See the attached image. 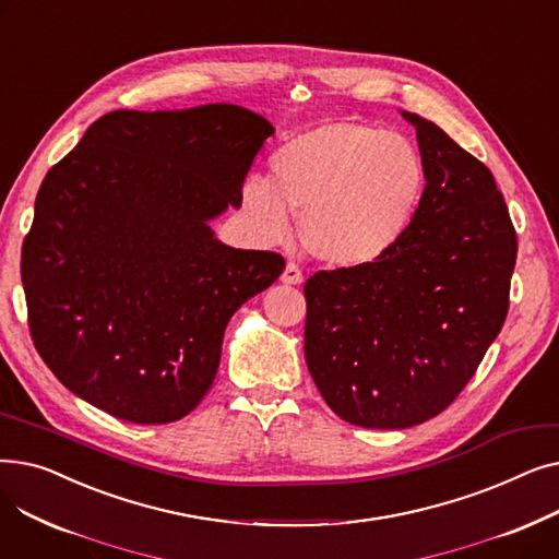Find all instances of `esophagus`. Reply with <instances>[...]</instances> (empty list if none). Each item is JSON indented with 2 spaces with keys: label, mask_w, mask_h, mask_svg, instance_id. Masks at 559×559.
Segmentation results:
<instances>
[{
  "label": "esophagus",
  "mask_w": 559,
  "mask_h": 559,
  "mask_svg": "<svg viewBox=\"0 0 559 559\" xmlns=\"http://www.w3.org/2000/svg\"><path fill=\"white\" fill-rule=\"evenodd\" d=\"M281 281H283L285 285H301V283H304V274H301V270H299V264L287 262L283 274H281Z\"/></svg>",
  "instance_id": "obj_1"
}]
</instances>
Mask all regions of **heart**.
Here are the masks:
<instances>
[{"mask_svg": "<svg viewBox=\"0 0 559 559\" xmlns=\"http://www.w3.org/2000/svg\"><path fill=\"white\" fill-rule=\"evenodd\" d=\"M272 181L251 176L242 209L262 242H281L301 211L312 255L340 270L385 260L413 228L428 171L415 144L399 133L354 122L317 124L274 154Z\"/></svg>", "mask_w": 559, "mask_h": 559, "instance_id": "obj_1", "label": "heart"}]
</instances>
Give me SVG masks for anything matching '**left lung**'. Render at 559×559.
I'll return each instance as SVG.
<instances>
[{"mask_svg":"<svg viewBox=\"0 0 559 559\" xmlns=\"http://www.w3.org/2000/svg\"><path fill=\"white\" fill-rule=\"evenodd\" d=\"M417 129L421 211L394 253L319 272L306 292V362L344 421L394 430L432 419L462 392L508 314L516 233L491 171L435 122Z\"/></svg>","mask_w":559,"mask_h":559,"instance_id":"obj_1","label":"left lung"}]
</instances>
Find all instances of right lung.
I'll return each instance as SVG.
<instances>
[{"instance_id":"right-lung-1","label":"right lung","mask_w":559,"mask_h":559,"mask_svg":"<svg viewBox=\"0 0 559 559\" xmlns=\"http://www.w3.org/2000/svg\"><path fill=\"white\" fill-rule=\"evenodd\" d=\"M272 135L235 104L112 110L47 171L22 285L38 354L72 394L169 424L211 390L228 319L285 270L211 226L240 209Z\"/></svg>"}]
</instances>
